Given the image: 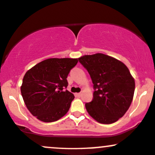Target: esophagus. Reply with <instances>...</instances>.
Wrapping results in <instances>:
<instances>
[{"label": "esophagus", "mask_w": 155, "mask_h": 155, "mask_svg": "<svg viewBox=\"0 0 155 155\" xmlns=\"http://www.w3.org/2000/svg\"><path fill=\"white\" fill-rule=\"evenodd\" d=\"M75 95L77 96V97H81V93H76Z\"/></svg>", "instance_id": "esophagus-1"}]
</instances>
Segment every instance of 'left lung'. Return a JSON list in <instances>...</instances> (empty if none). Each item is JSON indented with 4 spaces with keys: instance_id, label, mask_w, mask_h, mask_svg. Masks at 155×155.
<instances>
[{
    "instance_id": "left-lung-1",
    "label": "left lung",
    "mask_w": 155,
    "mask_h": 155,
    "mask_svg": "<svg viewBox=\"0 0 155 155\" xmlns=\"http://www.w3.org/2000/svg\"><path fill=\"white\" fill-rule=\"evenodd\" d=\"M78 61L88 71L92 81L93 100L85 104L88 113L98 123L116 122L129 109L135 83L124 63L106 54L84 55Z\"/></svg>"
}]
</instances>
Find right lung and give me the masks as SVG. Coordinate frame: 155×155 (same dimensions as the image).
<instances>
[{"label": "right lung", "mask_w": 155, "mask_h": 155, "mask_svg": "<svg viewBox=\"0 0 155 155\" xmlns=\"http://www.w3.org/2000/svg\"><path fill=\"white\" fill-rule=\"evenodd\" d=\"M78 62L76 58H49L26 71L21 91L33 116L49 123L67 113L74 96L64 90L68 86L66 78Z\"/></svg>", "instance_id": "obj_1"}]
</instances>
